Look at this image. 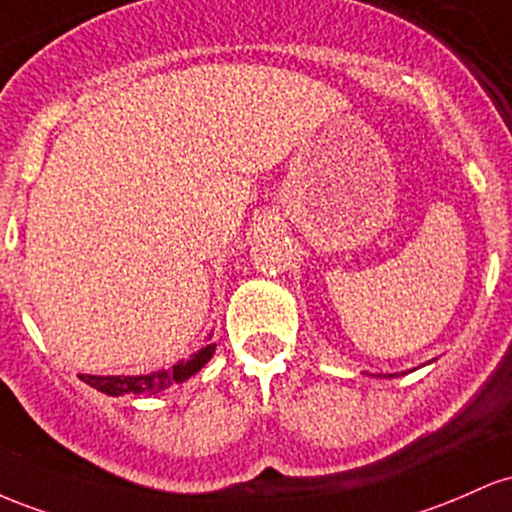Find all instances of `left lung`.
<instances>
[{"mask_svg":"<svg viewBox=\"0 0 512 512\" xmlns=\"http://www.w3.org/2000/svg\"><path fill=\"white\" fill-rule=\"evenodd\" d=\"M389 377H394V375H389Z\"/></svg>","mask_w":512,"mask_h":512,"instance_id":"8db88e82","label":"left lung"}]
</instances>
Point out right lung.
<instances>
[{
  "label": "right lung",
  "instance_id": "right-lung-1",
  "mask_svg": "<svg viewBox=\"0 0 512 512\" xmlns=\"http://www.w3.org/2000/svg\"><path fill=\"white\" fill-rule=\"evenodd\" d=\"M215 353V343L210 346L200 348L198 353L191 355L188 360H179L174 367L169 370H157L149 372V375H137V377H125V375H79V380L89 384V387L99 389V392L108 394V396H123V394H157L162 389L171 387V384L186 382L188 377H193L195 372H200L203 367Z\"/></svg>",
  "mask_w": 512,
  "mask_h": 512
}]
</instances>
